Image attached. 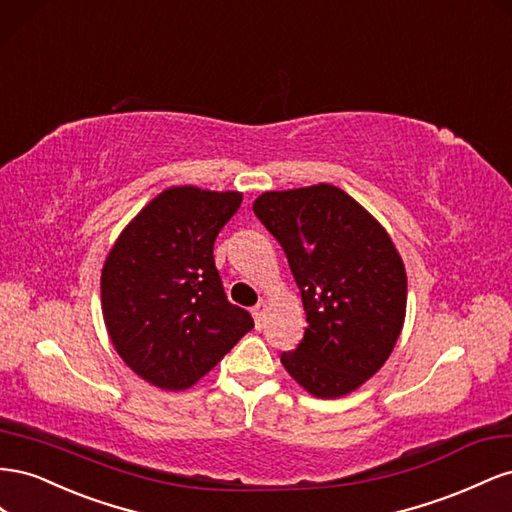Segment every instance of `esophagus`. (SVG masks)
Instances as JSON below:
<instances>
[{
  "instance_id": "34e87169",
  "label": "esophagus",
  "mask_w": 512,
  "mask_h": 512,
  "mask_svg": "<svg viewBox=\"0 0 512 512\" xmlns=\"http://www.w3.org/2000/svg\"><path fill=\"white\" fill-rule=\"evenodd\" d=\"M266 313H268V306L266 302H259L255 309H253V319H255V326L261 330L266 326Z\"/></svg>"
}]
</instances>
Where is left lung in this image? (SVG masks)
I'll return each instance as SVG.
<instances>
[{"mask_svg":"<svg viewBox=\"0 0 512 512\" xmlns=\"http://www.w3.org/2000/svg\"><path fill=\"white\" fill-rule=\"evenodd\" d=\"M253 212L283 246L306 313L283 367L317 399L354 392L384 367L403 330L407 274L397 246L332 184L261 193Z\"/></svg>","mask_w":512,"mask_h":512,"instance_id":"1","label":"left lung"}]
</instances>
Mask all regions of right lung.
Here are the masks:
<instances>
[{"mask_svg": "<svg viewBox=\"0 0 512 512\" xmlns=\"http://www.w3.org/2000/svg\"><path fill=\"white\" fill-rule=\"evenodd\" d=\"M242 193L171 186L111 246L100 274L102 317L115 352L145 382L186 390L251 330L225 296L214 240Z\"/></svg>", "mask_w": 512, "mask_h": 512, "instance_id": "add662e5", "label": "right lung"}]
</instances>
